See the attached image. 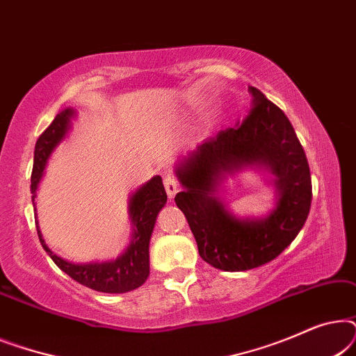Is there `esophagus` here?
I'll return each instance as SVG.
<instances>
[{
	"label": "esophagus",
	"mask_w": 356,
	"mask_h": 356,
	"mask_svg": "<svg viewBox=\"0 0 356 356\" xmlns=\"http://www.w3.org/2000/svg\"><path fill=\"white\" fill-rule=\"evenodd\" d=\"M163 186H165V191H167L170 199L175 197V194H177L178 189H179V184L177 181V178L172 177V175H168V177L163 178Z\"/></svg>",
	"instance_id": "esophagus-1"
}]
</instances>
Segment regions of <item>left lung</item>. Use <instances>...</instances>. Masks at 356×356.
I'll use <instances>...</instances> for the list:
<instances>
[{
	"label": "left lung",
	"instance_id": "obj_1",
	"mask_svg": "<svg viewBox=\"0 0 356 356\" xmlns=\"http://www.w3.org/2000/svg\"><path fill=\"white\" fill-rule=\"evenodd\" d=\"M250 90L254 106L246 120L204 140L177 170L184 189L175 202L196 238L199 256L227 272L275 259L303 228L313 197L308 160L290 120L261 90ZM248 164H266L276 175L280 201L262 221H238L213 194L225 171Z\"/></svg>",
	"mask_w": 356,
	"mask_h": 356
}]
</instances>
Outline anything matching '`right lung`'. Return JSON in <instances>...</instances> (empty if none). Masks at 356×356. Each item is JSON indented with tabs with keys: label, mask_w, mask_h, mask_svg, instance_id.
<instances>
[{
	"label": "right lung",
	"mask_w": 356,
	"mask_h": 356,
	"mask_svg": "<svg viewBox=\"0 0 356 356\" xmlns=\"http://www.w3.org/2000/svg\"><path fill=\"white\" fill-rule=\"evenodd\" d=\"M74 115L72 108H66L55 116L51 124L43 131L40 138L37 139L35 152H33V168L31 178V193L35 197L37 184L40 181L43 168L53 149L58 143L65 138L70 120ZM167 202V193H165L162 178L154 177L143 188H139L129 202L131 220L134 223L133 241L123 254L116 257L115 261L108 262H94V264H72L61 259L60 256L53 254L50 248L45 245L37 228L38 238L43 250L48 252L53 262L66 272L71 279L79 282L81 285L89 286L102 293H124L138 289L147 280L149 277V241L152 235L155 218H157L160 209Z\"/></svg>",
	"instance_id": "add662e5"
}]
</instances>
